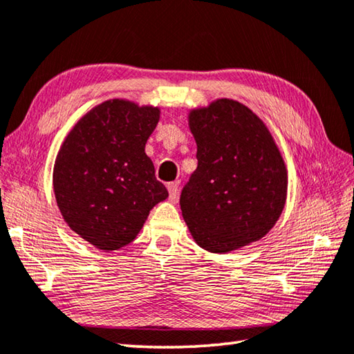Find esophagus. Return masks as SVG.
I'll use <instances>...</instances> for the list:
<instances>
[{"label": "esophagus", "instance_id": "obj_1", "mask_svg": "<svg viewBox=\"0 0 354 354\" xmlns=\"http://www.w3.org/2000/svg\"><path fill=\"white\" fill-rule=\"evenodd\" d=\"M178 189H179V183H170V184L167 185L170 201H175V199H176V196H178Z\"/></svg>", "mask_w": 354, "mask_h": 354}]
</instances>
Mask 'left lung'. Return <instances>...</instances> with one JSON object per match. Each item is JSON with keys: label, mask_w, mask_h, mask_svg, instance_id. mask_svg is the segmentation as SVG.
I'll return each mask as SVG.
<instances>
[{"label": "left lung", "mask_w": 354, "mask_h": 354, "mask_svg": "<svg viewBox=\"0 0 354 354\" xmlns=\"http://www.w3.org/2000/svg\"><path fill=\"white\" fill-rule=\"evenodd\" d=\"M198 167L181 193L183 218L196 244L230 253L259 241L286 207L287 167L268 127L239 101L192 109Z\"/></svg>", "instance_id": "left-lung-1"}]
</instances>
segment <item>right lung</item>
Wrapping results in <instances>:
<instances>
[{"label":"right lung","instance_id":"add662e5","mask_svg":"<svg viewBox=\"0 0 354 354\" xmlns=\"http://www.w3.org/2000/svg\"><path fill=\"white\" fill-rule=\"evenodd\" d=\"M161 115L155 106L107 100L68 131L55 159L53 192L66 224L104 252L133 242L150 210L169 198L145 142Z\"/></svg>","mask_w":354,"mask_h":354}]
</instances>
